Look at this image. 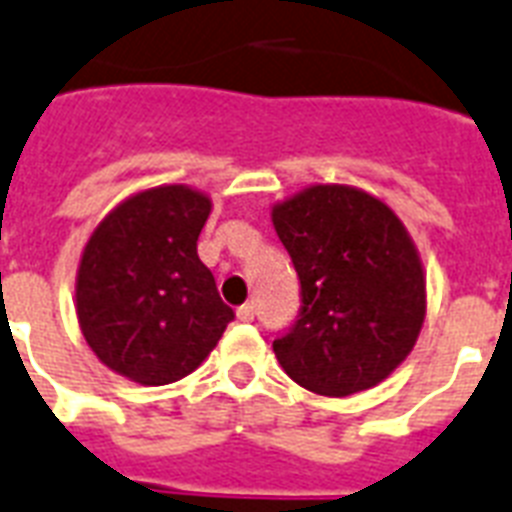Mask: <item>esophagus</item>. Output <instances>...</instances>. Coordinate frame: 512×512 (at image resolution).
<instances>
[{
    "instance_id": "1",
    "label": "esophagus",
    "mask_w": 512,
    "mask_h": 512,
    "mask_svg": "<svg viewBox=\"0 0 512 512\" xmlns=\"http://www.w3.org/2000/svg\"><path fill=\"white\" fill-rule=\"evenodd\" d=\"M253 315H256V307H253L251 301H248V304H243V307L237 310V318L243 320V323H251Z\"/></svg>"
}]
</instances>
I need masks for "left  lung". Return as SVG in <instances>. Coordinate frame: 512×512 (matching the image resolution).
Here are the masks:
<instances>
[{"mask_svg": "<svg viewBox=\"0 0 512 512\" xmlns=\"http://www.w3.org/2000/svg\"><path fill=\"white\" fill-rule=\"evenodd\" d=\"M301 283V310L272 342L304 390L344 398L384 382L414 350L427 312L422 259L403 221L358 186L312 184L272 205Z\"/></svg>", "mask_w": 512, "mask_h": 512, "instance_id": "8db88e82", "label": "left lung"}]
</instances>
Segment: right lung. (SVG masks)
I'll return each mask as SVG.
<instances>
[{
	"label": "right lung",
	"instance_id": "right-lung-1",
	"mask_svg": "<svg viewBox=\"0 0 512 512\" xmlns=\"http://www.w3.org/2000/svg\"><path fill=\"white\" fill-rule=\"evenodd\" d=\"M211 208L192 186L162 184L122 200L93 229L77 269V320L114 374L144 387L178 382L235 318L197 256Z\"/></svg>",
	"mask_w": 512,
	"mask_h": 512
}]
</instances>
